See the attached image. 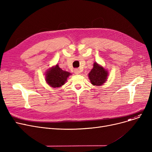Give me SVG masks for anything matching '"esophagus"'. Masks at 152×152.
Here are the masks:
<instances>
[{"label": "esophagus", "instance_id": "1", "mask_svg": "<svg viewBox=\"0 0 152 152\" xmlns=\"http://www.w3.org/2000/svg\"><path fill=\"white\" fill-rule=\"evenodd\" d=\"M74 72L76 75H79V73H80V71H79V70L78 69H75L74 70Z\"/></svg>", "mask_w": 152, "mask_h": 152}]
</instances>
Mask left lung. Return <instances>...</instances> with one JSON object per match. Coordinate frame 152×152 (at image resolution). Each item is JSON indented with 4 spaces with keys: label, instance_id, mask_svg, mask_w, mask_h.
<instances>
[{
    "label": "left lung",
    "instance_id": "1",
    "mask_svg": "<svg viewBox=\"0 0 152 152\" xmlns=\"http://www.w3.org/2000/svg\"><path fill=\"white\" fill-rule=\"evenodd\" d=\"M108 71L97 62L94 63L93 68L88 74L89 79L93 86H100L107 81Z\"/></svg>",
    "mask_w": 152,
    "mask_h": 152
}]
</instances>
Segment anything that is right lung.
Listing matches in <instances>:
<instances>
[{
	"label": "right lung",
	"instance_id": "add662e5",
	"mask_svg": "<svg viewBox=\"0 0 152 152\" xmlns=\"http://www.w3.org/2000/svg\"><path fill=\"white\" fill-rule=\"evenodd\" d=\"M71 73L60 68L58 64L47 69L45 73V81L53 88H58L65 84Z\"/></svg>",
	"mask_w": 152,
	"mask_h": 152
}]
</instances>
